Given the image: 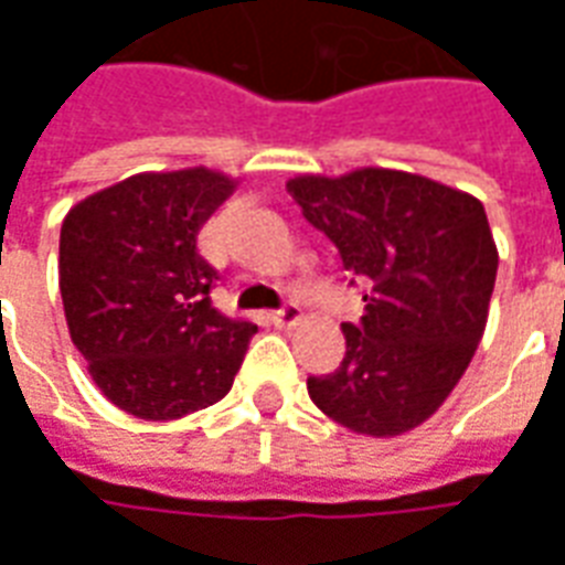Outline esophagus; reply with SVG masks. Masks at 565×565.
I'll return each instance as SVG.
<instances>
[{
	"instance_id": "1",
	"label": "esophagus",
	"mask_w": 565,
	"mask_h": 565,
	"mask_svg": "<svg viewBox=\"0 0 565 565\" xmlns=\"http://www.w3.org/2000/svg\"><path fill=\"white\" fill-rule=\"evenodd\" d=\"M271 320H275V327H296V323L302 320V308L284 306V308H278L275 315H271Z\"/></svg>"
}]
</instances>
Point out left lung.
<instances>
[{
    "label": "left lung",
    "instance_id": "8db88e82",
    "mask_svg": "<svg viewBox=\"0 0 565 565\" xmlns=\"http://www.w3.org/2000/svg\"><path fill=\"white\" fill-rule=\"evenodd\" d=\"M287 193L369 284L363 320L342 323V366L308 379V396L351 433L403 436L441 408L484 335L499 266L484 205L379 166L296 174Z\"/></svg>",
    "mask_w": 565,
    "mask_h": 565
}]
</instances>
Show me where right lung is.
Returning <instances> with one entry per match:
<instances>
[{"label":"right lung","instance_id":"obj_1","mask_svg":"<svg viewBox=\"0 0 565 565\" xmlns=\"http://www.w3.org/2000/svg\"><path fill=\"white\" fill-rule=\"evenodd\" d=\"M235 186L205 166L139 172L68 209L60 230L68 335L127 415L178 420L233 387L257 323L211 306L217 271L196 238Z\"/></svg>","mask_w":565,"mask_h":565}]
</instances>
